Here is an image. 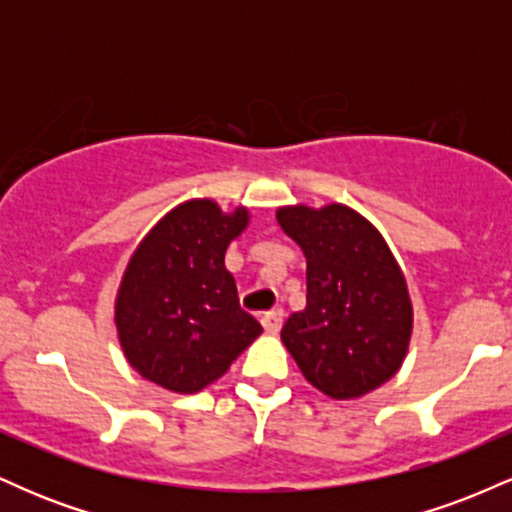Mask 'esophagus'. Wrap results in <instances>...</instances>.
Returning <instances> with one entry per match:
<instances>
[{"mask_svg":"<svg viewBox=\"0 0 512 512\" xmlns=\"http://www.w3.org/2000/svg\"><path fill=\"white\" fill-rule=\"evenodd\" d=\"M281 325H284V310H281V308H272V310H269V313L262 315L264 332L276 334V332L281 330Z\"/></svg>","mask_w":512,"mask_h":512,"instance_id":"1","label":"esophagus"}]
</instances>
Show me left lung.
Listing matches in <instances>:
<instances>
[{
	"mask_svg": "<svg viewBox=\"0 0 512 512\" xmlns=\"http://www.w3.org/2000/svg\"><path fill=\"white\" fill-rule=\"evenodd\" d=\"M305 255V308L281 330L310 385L332 399L378 390L407 358L414 308L392 250L366 216L332 202L276 209Z\"/></svg>",
	"mask_w": 512,
	"mask_h": 512,
	"instance_id": "8db88e82",
	"label": "left lung"
}]
</instances>
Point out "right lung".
Listing matches in <instances>:
<instances>
[{
	"label": "right lung",
	"instance_id": "1",
	"mask_svg": "<svg viewBox=\"0 0 512 512\" xmlns=\"http://www.w3.org/2000/svg\"><path fill=\"white\" fill-rule=\"evenodd\" d=\"M250 211L187 199L151 228L129 257L115 296L122 354L139 375L178 395L216 383L262 334L238 303L226 250Z\"/></svg>",
	"mask_w": 512,
	"mask_h": 512
}]
</instances>
